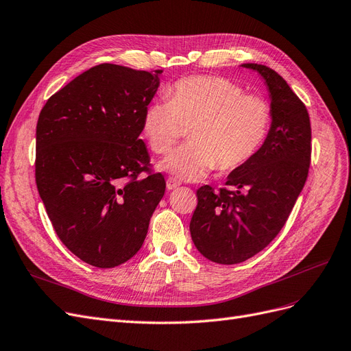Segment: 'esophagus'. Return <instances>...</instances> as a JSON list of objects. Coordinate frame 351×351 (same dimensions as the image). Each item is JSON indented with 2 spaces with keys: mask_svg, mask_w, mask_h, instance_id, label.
I'll use <instances>...</instances> for the list:
<instances>
[{
  "mask_svg": "<svg viewBox=\"0 0 351 351\" xmlns=\"http://www.w3.org/2000/svg\"><path fill=\"white\" fill-rule=\"evenodd\" d=\"M178 186H180V182H177L176 178L169 177V178L167 180V190H174V189H177Z\"/></svg>",
  "mask_w": 351,
  "mask_h": 351,
  "instance_id": "1",
  "label": "esophagus"
}]
</instances>
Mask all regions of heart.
<instances>
[{"label":"heart","mask_w":351,"mask_h":351,"mask_svg":"<svg viewBox=\"0 0 351 351\" xmlns=\"http://www.w3.org/2000/svg\"><path fill=\"white\" fill-rule=\"evenodd\" d=\"M169 99L146 105L142 132L151 149L165 154L177 143L183 125L190 142L165 156L158 168L177 180L199 182L210 171L236 169L259 152L271 125L268 102L224 77L196 76L178 80Z\"/></svg>","instance_id":"1"}]
</instances>
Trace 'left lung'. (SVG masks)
<instances>
[{
  "instance_id": "1",
  "label": "left lung",
  "mask_w": 351,
  "mask_h": 351,
  "mask_svg": "<svg viewBox=\"0 0 351 351\" xmlns=\"http://www.w3.org/2000/svg\"><path fill=\"white\" fill-rule=\"evenodd\" d=\"M241 67L265 82L271 125L259 152L228 174L230 190H197L190 234L202 256L221 265L247 261L277 237L302 193L311 164V120L303 102L269 67Z\"/></svg>"
}]
</instances>
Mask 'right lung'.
<instances>
[{
    "instance_id": "add662e5",
    "label": "right lung",
    "mask_w": 351,
    "mask_h": 351,
    "mask_svg": "<svg viewBox=\"0 0 351 351\" xmlns=\"http://www.w3.org/2000/svg\"><path fill=\"white\" fill-rule=\"evenodd\" d=\"M117 64L82 73L47 101L36 124V186L57 236L79 259L114 268L141 250L165 193L142 117L159 74Z\"/></svg>"
}]
</instances>
